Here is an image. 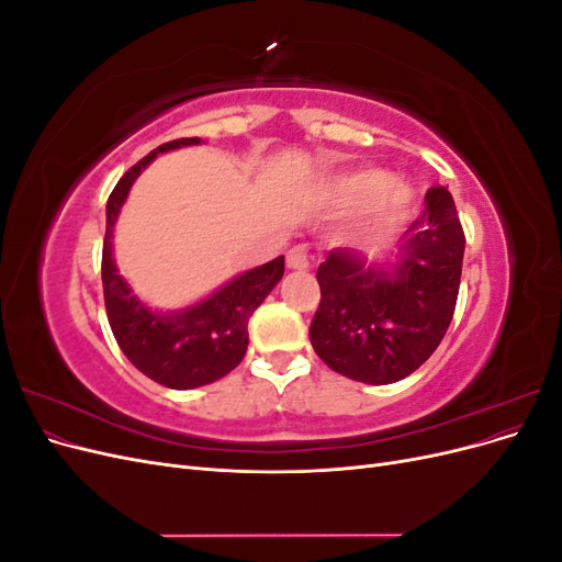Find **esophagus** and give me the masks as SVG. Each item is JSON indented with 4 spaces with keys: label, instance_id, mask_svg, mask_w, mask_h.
Segmentation results:
<instances>
[{
    "label": "esophagus",
    "instance_id": "esophagus-1",
    "mask_svg": "<svg viewBox=\"0 0 562 562\" xmlns=\"http://www.w3.org/2000/svg\"><path fill=\"white\" fill-rule=\"evenodd\" d=\"M288 267L291 269H307L310 267V250L307 246H295L288 250V258H285Z\"/></svg>",
    "mask_w": 562,
    "mask_h": 562
}]
</instances>
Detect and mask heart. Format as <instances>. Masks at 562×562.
<instances>
[{"mask_svg": "<svg viewBox=\"0 0 562 562\" xmlns=\"http://www.w3.org/2000/svg\"><path fill=\"white\" fill-rule=\"evenodd\" d=\"M330 201L342 206H363L378 223H396L415 203V190L407 180L386 178L378 168H363L339 176L326 184Z\"/></svg>", "mask_w": 562, "mask_h": 562, "instance_id": "heart-1", "label": "heart"}]
</instances>
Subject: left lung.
I'll return each instance as SVG.
<instances>
[{"mask_svg":"<svg viewBox=\"0 0 562 562\" xmlns=\"http://www.w3.org/2000/svg\"><path fill=\"white\" fill-rule=\"evenodd\" d=\"M424 201L427 209L382 258L335 248L318 265L310 339L339 375L398 382L429 359L450 326L467 241L446 187H431Z\"/></svg>","mask_w":562,"mask_h":562,"instance_id":"obj_1","label":"left lung"}]
</instances>
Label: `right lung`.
<instances>
[{"instance_id": "1", "label": "right lung", "mask_w": 562, "mask_h": 562, "mask_svg": "<svg viewBox=\"0 0 562 562\" xmlns=\"http://www.w3.org/2000/svg\"><path fill=\"white\" fill-rule=\"evenodd\" d=\"M192 145H201V138H182L151 149L128 168L108 199L103 293L110 328L126 359L143 375L168 389L211 384L239 366L248 349V318L283 277V255H279L277 260L236 274L190 307L161 312L147 307L119 274L112 236L133 182L164 151Z\"/></svg>"}]
</instances>
